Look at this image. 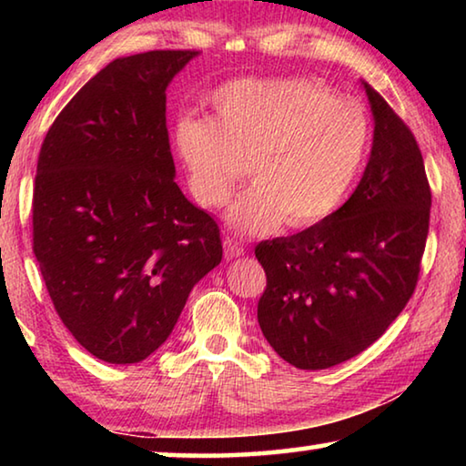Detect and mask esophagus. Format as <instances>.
Instances as JSON below:
<instances>
[{"mask_svg":"<svg viewBox=\"0 0 466 466\" xmlns=\"http://www.w3.org/2000/svg\"><path fill=\"white\" fill-rule=\"evenodd\" d=\"M224 252H226L228 258H238V257L244 255V252H247V248H244V244L238 242V240L226 238L224 240Z\"/></svg>","mask_w":466,"mask_h":466,"instance_id":"1","label":"esophagus"}]
</instances>
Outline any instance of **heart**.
<instances>
[{"mask_svg": "<svg viewBox=\"0 0 466 466\" xmlns=\"http://www.w3.org/2000/svg\"><path fill=\"white\" fill-rule=\"evenodd\" d=\"M214 116L183 115L175 149L203 208H222L250 162L252 183L226 214L232 230L269 234L309 228L343 203L366 160L370 119L304 77L232 80L209 96Z\"/></svg>", "mask_w": 466, "mask_h": 466, "instance_id": "obj_1", "label": "heart"}]
</instances>
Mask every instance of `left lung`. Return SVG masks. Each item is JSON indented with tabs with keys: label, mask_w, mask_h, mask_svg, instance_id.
<instances>
[{
	"label": "left lung",
	"mask_w": 466,
	"mask_h": 466,
	"mask_svg": "<svg viewBox=\"0 0 466 466\" xmlns=\"http://www.w3.org/2000/svg\"><path fill=\"white\" fill-rule=\"evenodd\" d=\"M374 141L360 185L327 219L258 242L267 275L257 319L278 356L325 370L368 350L413 296L431 191L411 129L364 82Z\"/></svg>",
	"instance_id": "8db88e82"
}]
</instances>
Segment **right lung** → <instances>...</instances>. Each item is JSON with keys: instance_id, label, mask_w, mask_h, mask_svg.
Returning <instances> with one entry per match:
<instances>
[{"instance_id": "1", "label": "right lung", "mask_w": 466, "mask_h": 466, "mask_svg": "<svg viewBox=\"0 0 466 466\" xmlns=\"http://www.w3.org/2000/svg\"><path fill=\"white\" fill-rule=\"evenodd\" d=\"M197 51L110 61L46 131L33 250L63 325L108 364L167 341L187 298L222 261L219 228L175 183L167 88Z\"/></svg>"}]
</instances>
